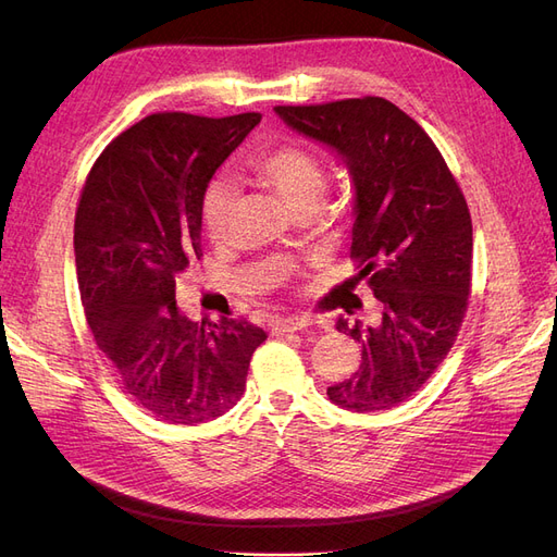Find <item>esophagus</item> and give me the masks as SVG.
Here are the masks:
<instances>
[{
  "instance_id": "obj_1",
  "label": "esophagus",
  "mask_w": 557,
  "mask_h": 557,
  "mask_svg": "<svg viewBox=\"0 0 557 557\" xmlns=\"http://www.w3.org/2000/svg\"><path fill=\"white\" fill-rule=\"evenodd\" d=\"M309 325H311L309 318H278L272 323V332L274 334H288V332L305 330Z\"/></svg>"
}]
</instances>
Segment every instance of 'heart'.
I'll list each match as a JSON object with an SVG mask.
<instances>
[{
  "mask_svg": "<svg viewBox=\"0 0 557 557\" xmlns=\"http://www.w3.org/2000/svg\"><path fill=\"white\" fill-rule=\"evenodd\" d=\"M248 170L267 188H272L295 213L315 209L320 193L325 190V166L311 148L285 141L262 150L248 160ZM234 188L230 183L213 181L201 197V227L215 244L227 239L232 213H234Z\"/></svg>",
  "mask_w": 557,
  "mask_h": 557,
  "instance_id": "obj_1",
  "label": "heart"
}]
</instances>
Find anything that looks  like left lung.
<instances>
[{
  "label": "left lung",
  "mask_w": 557,
  "mask_h": 557,
  "mask_svg": "<svg viewBox=\"0 0 557 557\" xmlns=\"http://www.w3.org/2000/svg\"><path fill=\"white\" fill-rule=\"evenodd\" d=\"M293 129L336 150L356 185L350 260L381 301L374 325L336 320L362 348L327 397L348 411L407 401L444 362L471 293V215L440 148L383 97L274 107Z\"/></svg>",
  "instance_id": "left-lung-1"
}]
</instances>
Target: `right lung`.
Masks as SVG:
<instances>
[{
    "label": "right lung",
    "instance_id": "right-lung-1",
    "mask_svg": "<svg viewBox=\"0 0 557 557\" xmlns=\"http://www.w3.org/2000/svg\"><path fill=\"white\" fill-rule=\"evenodd\" d=\"M260 113L146 115L92 164L74 221L83 309L123 391L172 425L207 423L246 391L267 332L246 318L195 323L176 276L201 260V197Z\"/></svg>",
    "mask_w": 557,
    "mask_h": 557
}]
</instances>
